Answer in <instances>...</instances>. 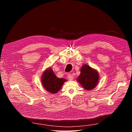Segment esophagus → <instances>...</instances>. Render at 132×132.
I'll return each mask as SVG.
<instances>
[{"instance_id": "1", "label": "esophagus", "mask_w": 132, "mask_h": 132, "mask_svg": "<svg viewBox=\"0 0 132 132\" xmlns=\"http://www.w3.org/2000/svg\"><path fill=\"white\" fill-rule=\"evenodd\" d=\"M68 80H73L74 79L73 75L71 74H69L68 75Z\"/></svg>"}]
</instances>
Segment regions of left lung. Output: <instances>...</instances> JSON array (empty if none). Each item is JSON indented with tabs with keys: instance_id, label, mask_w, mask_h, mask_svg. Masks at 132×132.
<instances>
[{
	"instance_id": "obj_1",
	"label": "left lung",
	"mask_w": 132,
	"mask_h": 132,
	"mask_svg": "<svg viewBox=\"0 0 132 132\" xmlns=\"http://www.w3.org/2000/svg\"><path fill=\"white\" fill-rule=\"evenodd\" d=\"M99 79L98 71L87 64L83 65L80 69V74L77 78V81L84 89L89 91L97 86Z\"/></svg>"
}]
</instances>
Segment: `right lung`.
I'll use <instances>...</instances> for the list:
<instances>
[{
  "mask_svg": "<svg viewBox=\"0 0 132 132\" xmlns=\"http://www.w3.org/2000/svg\"><path fill=\"white\" fill-rule=\"evenodd\" d=\"M66 81L65 79L58 78L51 68L44 71L41 77L43 87L51 94H55L58 92Z\"/></svg>",
  "mask_w": 132,
  "mask_h": 132,
  "instance_id": "obj_1",
  "label": "right lung"
}]
</instances>
